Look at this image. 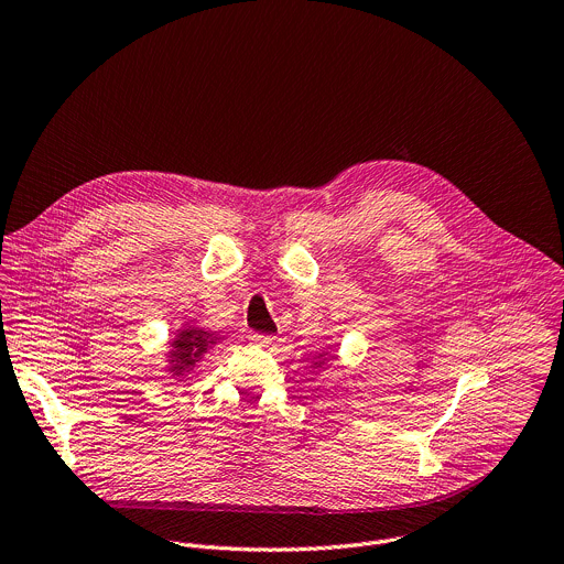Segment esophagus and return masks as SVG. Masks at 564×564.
<instances>
[{
  "instance_id": "esophagus-1",
  "label": "esophagus",
  "mask_w": 564,
  "mask_h": 564,
  "mask_svg": "<svg viewBox=\"0 0 564 564\" xmlns=\"http://www.w3.org/2000/svg\"><path fill=\"white\" fill-rule=\"evenodd\" d=\"M249 341L256 344V346H270L274 341V335H268V333H251L249 335Z\"/></svg>"
}]
</instances>
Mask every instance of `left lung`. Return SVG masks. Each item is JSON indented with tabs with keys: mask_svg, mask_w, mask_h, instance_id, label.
<instances>
[{
	"mask_svg": "<svg viewBox=\"0 0 564 564\" xmlns=\"http://www.w3.org/2000/svg\"><path fill=\"white\" fill-rule=\"evenodd\" d=\"M326 355H328V352H322V355L317 357V360H315V367H322V365H324V357H326Z\"/></svg>",
	"mask_w": 564,
	"mask_h": 564,
	"instance_id": "left-lung-1",
	"label": "left lung"
}]
</instances>
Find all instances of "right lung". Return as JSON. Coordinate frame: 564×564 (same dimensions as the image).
I'll return each mask as SVG.
<instances>
[{
    "mask_svg": "<svg viewBox=\"0 0 564 564\" xmlns=\"http://www.w3.org/2000/svg\"><path fill=\"white\" fill-rule=\"evenodd\" d=\"M225 337H220L218 333H212L207 328L199 326H182L177 330V335L169 341V373L175 380H184L202 360L207 350H212V346H216L218 341H223Z\"/></svg>",
    "mask_w": 564,
    "mask_h": 564,
    "instance_id": "obj_1",
    "label": "right lung"
}]
</instances>
